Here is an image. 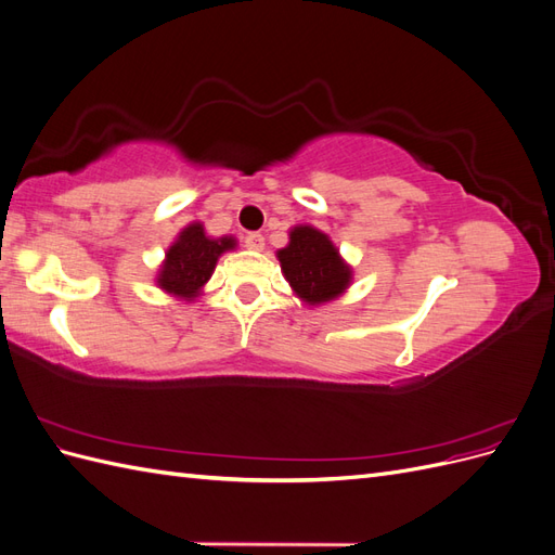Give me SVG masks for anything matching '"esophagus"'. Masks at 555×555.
<instances>
[{
  "mask_svg": "<svg viewBox=\"0 0 555 555\" xmlns=\"http://www.w3.org/2000/svg\"><path fill=\"white\" fill-rule=\"evenodd\" d=\"M263 245H266L263 236H261V233H257V231H251V233H247V236H245V247L251 249V251H261Z\"/></svg>",
  "mask_w": 555,
  "mask_h": 555,
  "instance_id": "34e87169",
  "label": "esophagus"
}]
</instances>
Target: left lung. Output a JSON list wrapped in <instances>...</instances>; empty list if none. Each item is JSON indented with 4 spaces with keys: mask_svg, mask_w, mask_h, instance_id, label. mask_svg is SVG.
Wrapping results in <instances>:
<instances>
[{
    "mask_svg": "<svg viewBox=\"0 0 555 555\" xmlns=\"http://www.w3.org/2000/svg\"><path fill=\"white\" fill-rule=\"evenodd\" d=\"M282 275L296 298L317 308L340 298L354 280V271L343 259L328 233L312 224L289 229V243L275 251Z\"/></svg>",
    "mask_w": 555,
    "mask_h": 555,
    "instance_id": "1",
    "label": "left lung"
}]
</instances>
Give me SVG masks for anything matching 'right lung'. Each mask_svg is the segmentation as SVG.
Masks as SVG:
<instances>
[{
  "mask_svg": "<svg viewBox=\"0 0 555 555\" xmlns=\"http://www.w3.org/2000/svg\"><path fill=\"white\" fill-rule=\"evenodd\" d=\"M238 247L233 236L212 238L201 222H192L176 236L164 251V261L157 268L155 284L178 300H196L215 273V266L224 251Z\"/></svg>",
  "mask_w": 555,
  "mask_h": 555,
  "instance_id": "add662e5",
  "label": "right lung"
}]
</instances>
